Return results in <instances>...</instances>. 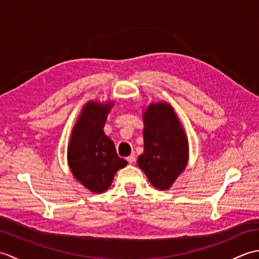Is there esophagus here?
<instances>
[{
	"label": "esophagus",
	"mask_w": 259,
	"mask_h": 259,
	"mask_svg": "<svg viewBox=\"0 0 259 259\" xmlns=\"http://www.w3.org/2000/svg\"><path fill=\"white\" fill-rule=\"evenodd\" d=\"M126 161H128L129 163H134L136 161V155H130L129 157H126Z\"/></svg>",
	"instance_id": "esophagus-1"
}]
</instances>
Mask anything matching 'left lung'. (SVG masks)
Instances as JSON below:
<instances>
[{"instance_id":"obj_1","label":"left lung","mask_w":259,"mask_h":259,"mask_svg":"<svg viewBox=\"0 0 259 259\" xmlns=\"http://www.w3.org/2000/svg\"><path fill=\"white\" fill-rule=\"evenodd\" d=\"M145 151L138 164L157 189L167 190L188 161V144L174 109L152 103L144 115Z\"/></svg>"}]
</instances>
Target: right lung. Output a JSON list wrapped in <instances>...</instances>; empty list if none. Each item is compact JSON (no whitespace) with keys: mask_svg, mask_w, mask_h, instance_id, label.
Listing matches in <instances>:
<instances>
[{"mask_svg":"<svg viewBox=\"0 0 259 259\" xmlns=\"http://www.w3.org/2000/svg\"><path fill=\"white\" fill-rule=\"evenodd\" d=\"M111 107L112 103H87L71 136L70 169L78 181L93 192L107 190L115 172L128 163L118 156L113 141L103 133Z\"/></svg>","mask_w":259,"mask_h":259,"instance_id":"1","label":"right lung"}]
</instances>
